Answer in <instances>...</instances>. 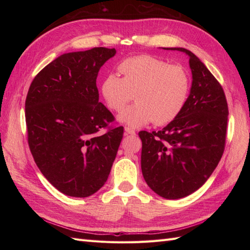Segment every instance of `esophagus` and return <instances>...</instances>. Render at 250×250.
<instances>
[{"label": "esophagus", "mask_w": 250, "mask_h": 250, "mask_svg": "<svg viewBox=\"0 0 250 250\" xmlns=\"http://www.w3.org/2000/svg\"><path fill=\"white\" fill-rule=\"evenodd\" d=\"M125 133H126V134H130V135H135V131H134L133 129L129 128V126H125Z\"/></svg>", "instance_id": "34e87169"}]
</instances>
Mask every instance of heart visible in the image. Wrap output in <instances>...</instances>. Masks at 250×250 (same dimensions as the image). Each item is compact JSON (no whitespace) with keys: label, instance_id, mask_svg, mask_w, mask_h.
<instances>
[{"label":"heart","instance_id":"obj_1","mask_svg":"<svg viewBox=\"0 0 250 250\" xmlns=\"http://www.w3.org/2000/svg\"><path fill=\"white\" fill-rule=\"evenodd\" d=\"M122 78L114 73L101 83V93L110 109L120 111L133 99L136 102L118 116L130 128L152 121L156 125L172 122L182 113L189 98L191 79L182 65H169L151 56L131 57L118 66Z\"/></svg>","mask_w":250,"mask_h":250}]
</instances>
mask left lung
<instances>
[{"instance_id": "1", "label": "left lung", "mask_w": 250, "mask_h": 250, "mask_svg": "<svg viewBox=\"0 0 250 250\" xmlns=\"http://www.w3.org/2000/svg\"><path fill=\"white\" fill-rule=\"evenodd\" d=\"M192 73L182 113L161 131H141V166L149 188L164 199L185 198L204 185L226 145L228 103L221 84L198 57L185 48Z\"/></svg>"}]
</instances>
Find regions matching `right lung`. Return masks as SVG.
I'll return each instance as SVG.
<instances>
[{
	"label": "right lung",
	"mask_w": 250,
	"mask_h": 250,
	"mask_svg": "<svg viewBox=\"0 0 250 250\" xmlns=\"http://www.w3.org/2000/svg\"><path fill=\"white\" fill-rule=\"evenodd\" d=\"M115 48L61 55L34 77L25 99L28 143L37 167L60 192L87 198L103 187L124 136L99 102L97 77ZM101 128H107L99 135Z\"/></svg>",
	"instance_id": "add662e5"
}]
</instances>
